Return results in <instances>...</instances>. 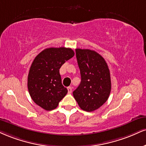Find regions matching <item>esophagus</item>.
<instances>
[{
    "label": "esophagus",
    "instance_id": "obj_1",
    "mask_svg": "<svg viewBox=\"0 0 146 146\" xmlns=\"http://www.w3.org/2000/svg\"><path fill=\"white\" fill-rule=\"evenodd\" d=\"M67 90H68V94H71V93L72 92V88L71 87H68Z\"/></svg>",
    "mask_w": 146,
    "mask_h": 146
}]
</instances>
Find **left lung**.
I'll return each mask as SVG.
<instances>
[{"instance_id": "1", "label": "left lung", "mask_w": 146, "mask_h": 146, "mask_svg": "<svg viewBox=\"0 0 146 146\" xmlns=\"http://www.w3.org/2000/svg\"><path fill=\"white\" fill-rule=\"evenodd\" d=\"M75 52L81 82L73 91V96L82 110L93 111L104 104L110 96V69L105 59L95 51L76 49Z\"/></svg>"}]
</instances>
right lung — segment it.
Returning <instances> with one entry per match:
<instances>
[{
    "label": "right lung",
    "instance_id": "obj_1",
    "mask_svg": "<svg viewBox=\"0 0 146 146\" xmlns=\"http://www.w3.org/2000/svg\"><path fill=\"white\" fill-rule=\"evenodd\" d=\"M71 48L50 47L35 57L28 75V89L33 101L44 110L56 109L67 94L59 69L74 56Z\"/></svg>",
    "mask_w": 146,
    "mask_h": 146
}]
</instances>
